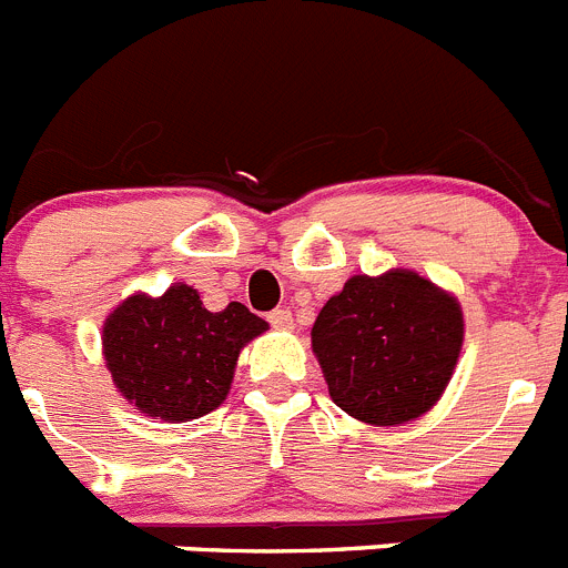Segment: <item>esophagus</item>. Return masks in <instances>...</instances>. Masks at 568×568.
<instances>
[{
	"label": "esophagus",
	"instance_id": "obj_1",
	"mask_svg": "<svg viewBox=\"0 0 568 568\" xmlns=\"http://www.w3.org/2000/svg\"><path fill=\"white\" fill-rule=\"evenodd\" d=\"M270 324H273L275 329H293V313H290V310H273V313H270Z\"/></svg>",
	"mask_w": 568,
	"mask_h": 568
}]
</instances>
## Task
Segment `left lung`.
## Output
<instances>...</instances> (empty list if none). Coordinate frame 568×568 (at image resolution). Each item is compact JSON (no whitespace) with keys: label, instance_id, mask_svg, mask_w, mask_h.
<instances>
[{"label":"left lung","instance_id":"8db88e82","mask_svg":"<svg viewBox=\"0 0 568 568\" xmlns=\"http://www.w3.org/2000/svg\"><path fill=\"white\" fill-rule=\"evenodd\" d=\"M313 353L329 398L373 426L426 415L453 381L464 346V310L415 270L353 275L321 307Z\"/></svg>","mask_w":568,"mask_h":568}]
</instances>
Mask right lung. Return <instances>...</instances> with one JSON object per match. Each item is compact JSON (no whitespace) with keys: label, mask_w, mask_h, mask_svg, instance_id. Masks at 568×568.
<instances>
[{"label":"right lung","mask_w":568,"mask_h":568,"mask_svg":"<svg viewBox=\"0 0 568 568\" xmlns=\"http://www.w3.org/2000/svg\"><path fill=\"white\" fill-rule=\"evenodd\" d=\"M270 324L230 301L210 313L199 290L133 293L110 310L102 353L113 386L139 413L168 424L202 418L227 398L241 349Z\"/></svg>","instance_id":"obj_1"}]
</instances>
